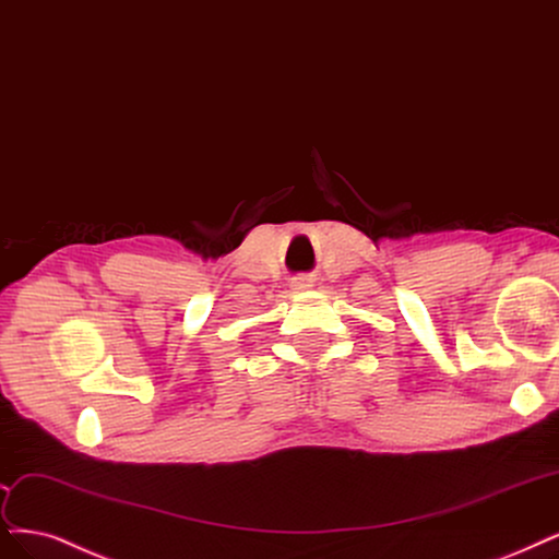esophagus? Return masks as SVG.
<instances>
[{
  "instance_id": "34e87169",
  "label": "esophagus",
  "mask_w": 559,
  "mask_h": 559,
  "mask_svg": "<svg viewBox=\"0 0 559 559\" xmlns=\"http://www.w3.org/2000/svg\"><path fill=\"white\" fill-rule=\"evenodd\" d=\"M294 286H296V288H307V286H312V284H310V280H307V277H298Z\"/></svg>"
}]
</instances>
